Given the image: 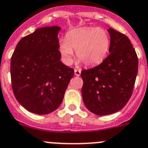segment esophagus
I'll list each match as a JSON object with an SVG mask.
<instances>
[{
    "mask_svg": "<svg viewBox=\"0 0 148 148\" xmlns=\"http://www.w3.org/2000/svg\"><path fill=\"white\" fill-rule=\"evenodd\" d=\"M74 73H75V75H76V76H80V75H81V70L75 69V70H74Z\"/></svg>",
    "mask_w": 148,
    "mask_h": 148,
    "instance_id": "obj_1",
    "label": "esophagus"
}]
</instances>
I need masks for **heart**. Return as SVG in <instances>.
<instances>
[{"label":"heart","instance_id":"b5f03b06","mask_svg":"<svg viewBox=\"0 0 148 148\" xmlns=\"http://www.w3.org/2000/svg\"><path fill=\"white\" fill-rule=\"evenodd\" d=\"M111 45L110 35L103 28L86 27L71 30L65 36V40L59 42V51L62 60L66 65L73 62L76 51L78 63L86 66L101 64L106 57Z\"/></svg>","mask_w":148,"mask_h":148}]
</instances>
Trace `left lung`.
I'll use <instances>...</instances> for the list:
<instances>
[{
    "mask_svg": "<svg viewBox=\"0 0 148 148\" xmlns=\"http://www.w3.org/2000/svg\"><path fill=\"white\" fill-rule=\"evenodd\" d=\"M109 55L98 66L83 70L81 95L88 110L99 116L119 112L132 94L138 73V58L125 35L109 28Z\"/></svg>",
    "mask_w": 148,
    "mask_h": 148,
    "instance_id": "obj_1",
    "label": "left lung"
}]
</instances>
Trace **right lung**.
I'll list each match as a JSON object with an SVG mask.
<instances>
[{
    "instance_id": "add662e5",
    "label": "right lung",
    "mask_w": 148,
    "mask_h": 148,
    "mask_svg": "<svg viewBox=\"0 0 148 148\" xmlns=\"http://www.w3.org/2000/svg\"><path fill=\"white\" fill-rule=\"evenodd\" d=\"M58 25L42 27L22 38L11 59L12 90L32 113L48 114L61 105L74 70L60 61Z\"/></svg>"
}]
</instances>
